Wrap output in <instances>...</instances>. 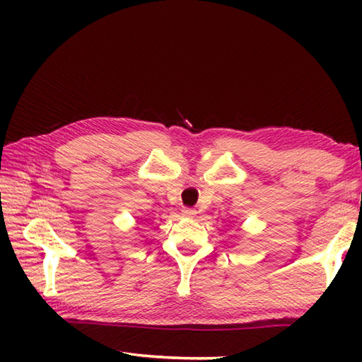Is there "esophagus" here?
<instances>
[{"label": "esophagus", "instance_id": "34e87169", "mask_svg": "<svg viewBox=\"0 0 362 362\" xmlns=\"http://www.w3.org/2000/svg\"><path fill=\"white\" fill-rule=\"evenodd\" d=\"M182 214H183V216H185V217H194V216H196V211L193 209V207H183Z\"/></svg>", "mask_w": 362, "mask_h": 362}]
</instances>
